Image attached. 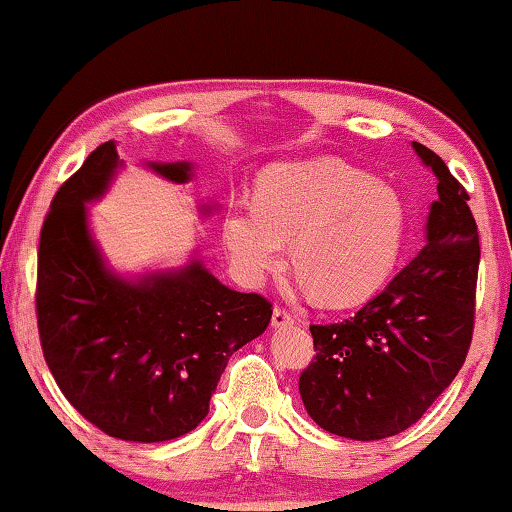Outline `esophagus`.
Instances as JSON below:
<instances>
[{
    "label": "esophagus",
    "instance_id": "obj_1",
    "mask_svg": "<svg viewBox=\"0 0 512 512\" xmlns=\"http://www.w3.org/2000/svg\"><path fill=\"white\" fill-rule=\"evenodd\" d=\"M293 323V314L287 307H275L273 309V327H284Z\"/></svg>",
    "mask_w": 512,
    "mask_h": 512
}]
</instances>
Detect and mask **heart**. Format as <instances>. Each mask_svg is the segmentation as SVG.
<instances>
[{"instance_id":"heart-1","label":"heart","mask_w":512,"mask_h":512,"mask_svg":"<svg viewBox=\"0 0 512 512\" xmlns=\"http://www.w3.org/2000/svg\"><path fill=\"white\" fill-rule=\"evenodd\" d=\"M404 205L393 189L341 160L284 162L257 180L255 201H232L223 244L241 275L262 282L293 266L316 302L352 307L384 287L402 248Z\"/></svg>"}]
</instances>
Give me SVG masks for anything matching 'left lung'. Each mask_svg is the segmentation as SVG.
<instances>
[{"instance_id": "left-lung-1", "label": "left lung", "mask_w": 512, "mask_h": 512, "mask_svg": "<svg viewBox=\"0 0 512 512\" xmlns=\"http://www.w3.org/2000/svg\"><path fill=\"white\" fill-rule=\"evenodd\" d=\"M413 149L438 180L427 244L357 314L309 325L316 357L302 370L300 397L318 427L343 438L409 429L452 384L472 343L481 248L470 196L436 153Z\"/></svg>"}]
</instances>
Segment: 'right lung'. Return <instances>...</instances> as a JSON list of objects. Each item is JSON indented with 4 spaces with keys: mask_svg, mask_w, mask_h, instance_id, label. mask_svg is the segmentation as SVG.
<instances>
[{
    "mask_svg": "<svg viewBox=\"0 0 512 512\" xmlns=\"http://www.w3.org/2000/svg\"><path fill=\"white\" fill-rule=\"evenodd\" d=\"M119 167L97 146L51 201L40 230L36 316L45 361L67 402L94 427L162 443L198 427L228 359L271 323L259 293L221 284L194 259L183 271L126 282L112 275L85 223ZM187 183L189 164H151Z\"/></svg>",
    "mask_w": 512,
    "mask_h": 512,
    "instance_id": "1",
    "label": "right lung"
}]
</instances>
